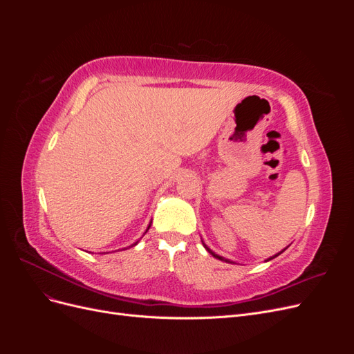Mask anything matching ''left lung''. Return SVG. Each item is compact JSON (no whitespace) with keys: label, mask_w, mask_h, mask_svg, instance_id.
Listing matches in <instances>:
<instances>
[{"label":"left lung","mask_w":354,"mask_h":354,"mask_svg":"<svg viewBox=\"0 0 354 354\" xmlns=\"http://www.w3.org/2000/svg\"><path fill=\"white\" fill-rule=\"evenodd\" d=\"M202 245H203V248H205V250H207V251H208V252H209V254H211L212 257H216V259H218V260H221V261H226V263H233V261H230V260H227V259H224V257H221V255H218V254H216V252H214V251H212L211 248H208V246H207L205 243H203V241H202ZM286 248H288V246H286ZM286 248H285V250H286ZM285 250H282L281 252H277V254H274L273 257H270V259H267L266 261H269V260L274 259V257H277V255H281V254H282V252H283Z\"/></svg>","instance_id":"obj_1"}]
</instances>
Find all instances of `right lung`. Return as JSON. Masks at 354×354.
<instances>
[{
	"label": "right lung",
	"mask_w": 354,
	"mask_h": 354,
	"mask_svg": "<svg viewBox=\"0 0 354 354\" xmlns=\"http://www.w3.org/2000/svg\"><path fill=\"white\" fill-rule=\"evenodd\" d=\"M151 224H152V221H151V223H149V226H147V229H146V232H147V230H149V227H151ZM146 232H145V233H146ZM137 243H138V241H137V242H134V243H133V245H131V246H134V245H137ZM124 250H125V248H124Z\"/></svg>",
	"instance_id": "1"
}]
</instances>
